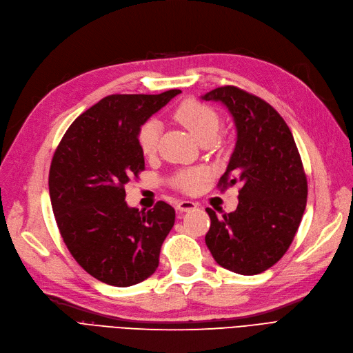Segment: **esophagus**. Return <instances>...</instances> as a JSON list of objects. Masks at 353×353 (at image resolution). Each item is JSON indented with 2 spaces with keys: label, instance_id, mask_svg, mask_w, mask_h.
Returning a JSON list of instances; mask_svg holds the SVG:
<instances>
[{
  "label": "esophagus",
  "instance_id": "obj_1",
  "mask_svg": "<svg viewBox=\"0 0 353 353\" xmlns=\"http://www.w3.org/2000/svg\"><path fill=\"white\" fill-rule=\"evenodd\" d=\"M196 206L198 205L194 203V202H192V201H180L177 203V211H180V212H189V211H193Z\"/></svg>",
  "mask_w": 353,
  "mask_h": 353
}]
</instances>
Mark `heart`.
<instances>
[{"label": "heart", "instance_id": "b5f03b06", "mask_svg": "<svg viewBox=\"0 0 353 353\" xmlns=\"http://www.w3.org/2000/svg\"><path fill=\"white\" fill-rule=\"evenodd\" d=\"M174 117L201 143L214 142L221 129V117L218 112L210 104L202 103L196 99H188L181 101L174 112ZM160 135L161 125L159 121L150 119L139 126L137 141L143 155L152 157L159 151ZM206 179L208 172L205 168H189L177 172L172 179V183L174 188L186 193H194L201 189Z\"/></svg>", "mask_w": 353, "mask_h": 353}]
</instances>
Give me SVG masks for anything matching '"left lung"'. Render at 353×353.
Here are the masks:
<instances>
[{
  "mask_svg": "<svg viewBox=\"0 0 353 353\" xmlns=\"http://www.w3.org/2000/svg\"><path fill=\"white\" fill-rule=\"evenodd\" d=\"M223 101L237 128V143L218 189L240 185L234 212L211 218L205 243L215 262L240 275L272 268L290 249L307 205V176L291 129L268 101L236 85L203 96Z\"/></svg>",
  "mask_w": 353,
  "mask_h": 353,
  "instance_id": "left-lung-1",
  "label": "left lung"
}]
</instances>
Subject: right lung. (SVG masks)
Listing matches in <instances>:
<instances>
[{"label": "right lung", "mask_w": 353, "mask_h": 353, "mask_svg": "<svg viewBox=\"0 0 353 353\" xmlns=\"http://www.w3.org/2000/svg\"><path fill=\"white\" fill-rule=\"evenodd\" d=\"M179 93L104 97L71 123L52 157L49 194L61 237L100 282L125 288L159 268L174 208L163 201L148 211L129 208L125 185L145 170L139 126Z\"/></svg>", "instance_id": "1"}]
</instances>
